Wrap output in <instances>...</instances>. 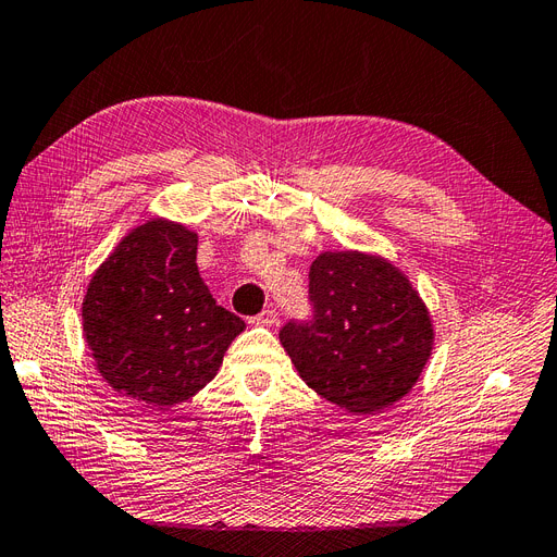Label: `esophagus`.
I'll return each instance as SVG.
<instances>
[{
	"instance_id": "esophagus-1",
	"label": "esophagus",
	"mask_w": 557,
	"mask_h": 557,
	"mask_svg": "<svg viewBox=\"0 0 557 557\" xmlns=\"http://www.w3.org/2000/svg\"><path fill=\"white\" fill-rule=\"evenodd\" d=\"M276 320H278V313L274 309H264L256 318H250V323L260 325V327H272V325H276Z\"/></svg>"
}]
</instances>
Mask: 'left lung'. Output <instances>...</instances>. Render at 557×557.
Listing matches in <instances>:
<instances>
[{
  "instance_id": "1",
  "label": "left lung",
  "mask_w": 557,
  "mask_h": 557,
  "mask_svg": "<svg viewBox=\"0 0 557 557\" xmlns=\"http://www.w3.org/2000/svg\"><path fill=\"white\" fill-rule=\"evenodd\" d=\"M309 299L311 320H290L278 332L301 381L356 416H372L411 391L434 330L395 264L358 250L320 252Z\"/></svg>"
}]
</instances>
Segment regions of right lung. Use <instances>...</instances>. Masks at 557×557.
Returning <instances> with one entry per match:
<instances>
[{
  "instance_id": "1",
  "label": "right lung",
  "mask_w": 557,
  "mask_h": 557,
  "mask_svg": "<svg viewBox=\"0 0 557 557\" xmlns=\"http://www.w3.org/2000/svg\"><path fill=\"white\" fill-rule=\"evenodd\" d=\"M244 327L201 281L197 234L162 218L115 246L83 299V334L99 374L158 411L199 393Z\"/></svg>"
}]
</instances>
